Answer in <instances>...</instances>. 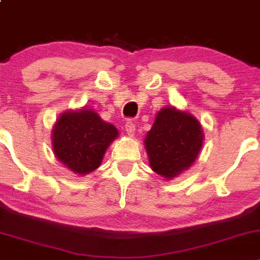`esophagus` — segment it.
Returning a JSON list of instances; mask_svg holds the SVG:
<instances>
[{
  "label": "esophagus",
  "mask_w": 260,
  "mask_h": 260,
  "mask_svg": "<svg viewBox=\"0 0 260 260\" xmlns=\"http://www.w3.org/2000/svg\"><path fill=\"white\" fill-rule=\"evenodd\" d=\"M125 132H127V135L131 136V137H132V136H135L136 125L133 124V123L131 122V120H128V122L125 123Z\"/></svg>",
  "instance_id": "obj_1"
}]
</instances>
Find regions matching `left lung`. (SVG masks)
Returning a JSON list of instances; mask_svg holds the SVG:
<instances>
[{"mask_svg": "<svg viewBox=\"0 0 260 260\" xmlns=\"http://www.w3.org/2000/svg\"><path fill=\"white\" fill-rule=\"evenodd\" d=\"M204 145L200 122L187 111L165 107L146 135L145 147L152 171L171 180L188 170Z\"/></svg>", "mask_w": 260, "mask_h": 260, "instance_id": "left-lung-1", "label": "left lung"}]
</instances>
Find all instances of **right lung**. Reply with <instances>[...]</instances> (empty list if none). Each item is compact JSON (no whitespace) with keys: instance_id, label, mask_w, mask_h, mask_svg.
<instances>
[{"instance_id":"obj_1","label":"right lung","mask_w":260,"mask_h":260,"mask_svg":"<svg viewBox=\"0 0 260 260\" xmlns=\"http://www.w3.org/2000/svg\"><path fill=\"white\" fill-rule=\"evenodd\" d=\"M119 132L90 108L65 111L51 131L55 157L69 171L85 176L98 169Z\"/></svg>"}]
</instances>
